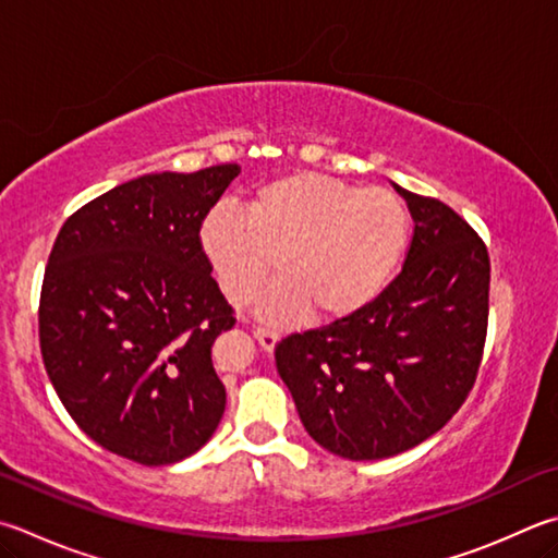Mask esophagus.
I'll return each instance as SVG.
<instances>
[{
	"label": "esophagus",
	"mask_w": 558,
	"mask_h": 558,
	"mask_svg": "<svg viewBox=\"0 0 558 558\" xmlns=\"http://www.w3.org/2000/svg\"><path fill=\"white\" fill-rule=\"evenodd\" d=\"M253 337L258 339L263 351H272V349H276V343L280 341V333L276 329H266V327H256Z\"/></svg>",
	"instance_id": "esophagus-1"
}]
</instances>
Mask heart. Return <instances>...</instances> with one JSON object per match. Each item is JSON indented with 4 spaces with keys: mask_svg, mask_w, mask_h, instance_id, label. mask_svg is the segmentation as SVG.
I'll return each mask as SVG.
<instances>
[{
    "mask_svg": "<svg viewBox=\"0 0 558 558\" xmlns=\"http://www.w3.org/2000/svg\"><path fill=\"white\" fill-rule=\"evenodd\" d=\"M408 205L390 190L322 173H292L263 185L248 215L215 209L199 239L221 290L244 302L272 270L286 272L256 300V312L288 322L307 310L339 319L390 286L410 246Z\"/></svg>",
    "mask_w": 558,
    "mask_h": 558,
    "instance_id": "obj_1",
    "label": "heart"
}]
</instances>
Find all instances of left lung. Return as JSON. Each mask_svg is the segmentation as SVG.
I'll return each mask as SVG.
<instances>
[{"label":"left lung","instance_id":"left-lung-1","mask_svg":"<svg viewBox=\"0 0 558 558\" xmlns=\"http://www.w3.org/2000/svg\"><path fill=\"white\" fill-rule=\"evenodd\" d=\"M395 190L414 219L400 276L363 310L276 347L307 434L351 461L437 434L473 388L488 329V248L444 202Z\"/></svg>","mask_w":558,"mask_h":558}]
</instances>
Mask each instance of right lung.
<instances>
[{"label":"right lung","instance_id":"right-lung-1","mask_svg":"<svg viewBox=\"0 0 558 558\" xmlns=\"http://www.w3.org/2000/svg\"><path fill=\"white\" fill-rule=\"evenodd\" d=\"M239 173L229 163L129 180L77 209L50 251L46 373L77 427L129 461L187 459L225 414L211 343L236 319L199 227Z\"/></svg>","mask_w":558,"mask_h":558}]
</instances>
